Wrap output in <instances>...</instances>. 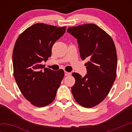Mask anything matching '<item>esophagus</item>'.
I'll return each mask as SVG.
<instances>
[{
  "mask_svg": "<svg viewBox=\"0 0 132 132\" xmlns=\"http://www.w3.org/2000/svg\"><path fill=\"white\" fill-rule=\"evenodd\" d=\"M64 73H65V76H69V75H71V73H68V72H67V71H65Z\"/></svg>",
  "mask_w": 132,
  "mask_h": 132,
  "instance_id": "34e87169",
  "label": "esophagus"
}]
</instances>
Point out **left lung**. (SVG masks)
<instances>
[{
	"label": "left lung",
	"instance_id": "left-lung-1",
	"mask_svg": "<svg viewBox=\"0 0 132 132\" xmlns=\"http://www.w3.org/2000/svg\"><path fill=\"white\" fill-rule=\"evenodd\" d=\"M77 40L80 57L88 59L87 74L73 73L75 84L71 91L75 100L85 108H93L106 98L116 78L117 55L112 38L95 24L68 28Z\"/></svg>",
	"mask_w": 132,
	"mask_h": 132
}]
</instances>
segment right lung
<instances>
[{"instance_id": "1", "label": "right lung", "mask_w": 132, "mask_h": 132, "mask_svg": "<svg viewBox=\"0 0 132 132\" xmlns=\"http://www.w3.org/2000/svg\"><path fill=\"white\" fill-rule=\"evenodd\" d=\"M65 30L66 27L37 23L22 32L14 45V78L23 96L34 106L44 107L55 98L64 70L53 71L41 63L50 57L52 46Z\"/></svg>"}]
</instances>
